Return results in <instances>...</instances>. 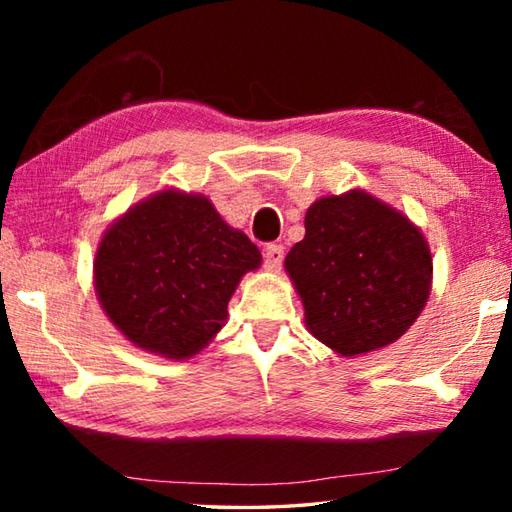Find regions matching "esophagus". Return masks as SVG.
<instances>
[{
  "label": "esophagus",
  "mask_w": 512,
  "mask_h": 512,
  "mask_svg": "<svg viewBox=\"0 0 512 512\" xmlns=\"http://www.w3.org/2000/svg\"><path fill=\"white\" fill-rule=\"evenodd\" d=\"M282 262H284V248L277 246V244L266 246V250H264V266H266V271L277 273L282 268Z\"/></svg>",
  "instance_id": "34e87169"
}]
</instances>
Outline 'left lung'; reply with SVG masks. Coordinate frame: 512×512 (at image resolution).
I'll use <instances>...</instances> for the list:
<instances>
[{
    "mask_svg": "<svg viewBox=\"0 0 512 512\" xmlns=\"http://www.w3.org/2000/svg\"><path fill=\"white\" fill-rule=\"evenodd\" d=\"M309 334L341 357L395 343L422 314L433 262L422 230L366 189L329 194L305 214L284 259Z\"/></svg>",
    "mask_w": 512,
    "mask_h": 512,
    "instance_id": "left-lung-1",
    "label": "left lung"
}]
</instances>
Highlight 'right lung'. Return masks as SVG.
<instances>
[{
	"mask_svg": "<svg viewBox=\"0 0 512 512\" xmlns=\"http://www.w3.org/2000/svg\"><path fill=\"white\" fill-rule=\"evenodd\" d=\"M259 264V248L210 198L169 187L108 225L94 255V291L133 345L185 361L221 332L232 293Z\"/></svg>",
	"mask_w": 512,
	"mask_h": 512,
	"instance_id": "obj_1",
	"label": "right lung"
}]
</instances>
